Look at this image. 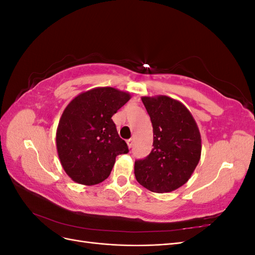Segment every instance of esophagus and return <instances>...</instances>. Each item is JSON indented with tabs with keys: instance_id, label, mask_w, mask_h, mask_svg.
Instances as JSON below:
<instances>
[{
	"instance_id": "esophagus-1",
	"label": "esophagus",
	"mask_w": 255,
	"mask_h": 255,
	"mask_svg": "<svg viewBox=\"0 0 255 255\" xmlns=\"http://www.w3.org/2000/svg\"><path fill=\"white\" fill-rule=\"evenodd\" d=\"M127 143L128 145V148H132L133 144H134V139H133V138H129V139H128Z\"/></svg>"
}]
</instances>
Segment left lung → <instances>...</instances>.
<instances>
[{
	"mask_svg": "<svg viewBox=\"0 0 255 255\" xmlns=\"http://www.w3.org/2000/svg\"><path fill=\"white\" fill-rule=\"evenodd\" d=\"M153 127V149L135 160L137 182L154 192H170L186 183L201 156V136L181 102L166 96L143 97Z\"/></svg>",
	"mask_w": 255,
	"mask_h": 255,
	"instance_id": "8db88e82",
	"label": "left lung"
}]
</instances>
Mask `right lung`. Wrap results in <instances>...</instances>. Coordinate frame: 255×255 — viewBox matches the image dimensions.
<instances>
[{
    "mask_svg": "<svg viewBox=\"0 0 255 255\" xmlns=\"http://www.w3.org/2000/svg\"><path fill=\"white\" fill-rule=\"evenodd\" d=\"M129 99L128 92L101 87L83 92L66 107L58 123L56 145L61 166L74 182H103L116 157L128 152L112 117Z\"/></svg>",
    "mask_w": 255,
    "mask_h": 255,
    "instance_id": "add662e5",
    "label": "right lung"
}]
</instances>
